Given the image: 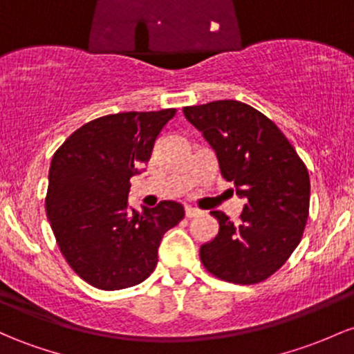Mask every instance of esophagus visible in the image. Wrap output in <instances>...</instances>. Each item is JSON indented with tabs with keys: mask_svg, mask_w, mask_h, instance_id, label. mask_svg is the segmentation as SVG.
<instances>
[{
	"mask_svg": "<svg viewBox=\"0 0 354 354\" xmlns=\"http://www.w3.org/2000/svg\"><path fill=\"white\" fill-rule=\"evenodd\" d=\"M185 215L188 216V218H193V216L200 215V209H196L193 207H185Z\"/></svg>",
	"mask_w": 354,
	"mask_h": 354,
	"instance_id": "1",
	"label": "esophagus"
}]
</instances>
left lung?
<instances>
[{
	"label": "left lung",
	"instance_id": "1",
	"mask_svg": "<svg viewBox=\"0 0 354 354\" xmlns=\"http://www.w3.org/2000/svg\"><path fill=\"white\" fill-rule=\"evenodd\" d=\"M183 114L213 147L221 176L245 200L236 223L212 212L218 235L201 245V262L221 281H266L302 239L309 216L308 168L281 129L247 104L215 100L185 107Z\"/></svg>",
	"mask_w": 354,
	"mask_h": 354
}]
</instances>
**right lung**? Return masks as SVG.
I'll return each mask as SVG.
<instances>
[{
    "instance_id": "right-lung-1",
    "label": "right lung",
    "mask_w": 354,
    "mask_h": 354,
    "mask_svg": "<svg viewBox=\"0 0 354 354\" xmlns=\"http://www.w3.org/2000/svg\"><path fill=\"white\" fill-rule=\"evenodd\" d=\"M174 114L176 109L104 115L84 124L53 154L46 216L68 266L97 289L141 284L156 269L162 235L183 220L178 201L142 213L127 205L129 180L149 161Z\"/></svg>"
}]
</instances>
